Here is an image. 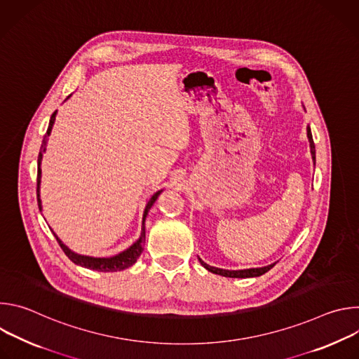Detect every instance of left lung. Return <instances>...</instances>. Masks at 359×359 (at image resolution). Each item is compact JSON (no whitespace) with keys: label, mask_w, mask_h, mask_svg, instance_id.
<instances>
[{"label":"left lung","mask_w":359,"mask_h":359,"mask_svg":"<svg viewBox=\"0 0 359 359\" xmlns=\"http://www.w3.org/2000/svg\"><path fill=\"white\" fill-rule=\"evenodd\" d=\"M306 136H309V140H310V147H311V155H313V159L316 162V144H314V140H313V135H311V129L310 126L306 128ZM200 260V259H198ZM201 266L204 269H208L209 271L215 273V274H219V276H223V277H231V278H248V277H260L263 274H266L269 270H271L274 267V264L271 266H267V267H262V269H250V270H238V271H230V270H222V269H216V267H210L209 264H206L204 262H201Z\"/></svg>","instance_id":"obj_1"}]
</instances>
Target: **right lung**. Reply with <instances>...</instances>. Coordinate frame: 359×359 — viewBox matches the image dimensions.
<instances>
[{"label":"right lung","instance_id":"1","mask_svg":"<svg viewBox=\"0 0 359 359\" xmlns=\"http://www.w3.org/2000/svg\"><path fill=\"white\" fill-rule=\"evenodd\" d=\"M55 116H57V112L53 114V116H50V121H49V126H48V130L45 133V137L42 140V144H41V150H39V155H38V175H36V198H38V206L41 209V198H39V183H41V161H42V153L45 151V144H46V139L50 133V129H53V125L55 122ZM162 193L161 191H156L155 194L151 196V198L149 200V203L146 204V209H144V213H143V229H142V236L140 238L133 244L130 245L126 251L115 255V257H109V259H95V257H86V255H79L74 251H71L55 234V238L58 241V244L61 245V248L64 250V252L68 255V259L78 264V266H82L85 269H90V270H96V271H104V273H109V271H121V270H125L128 267H130L132 264L136 263V260L139 259V255L142 254L143 251V247H144V241H146V234H144V219L147 216V212L150 210V208L153 206V203L156 201L158 196Z\"/></svg>","mask_w":359,"mask_h":359}]
</instances>
